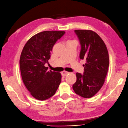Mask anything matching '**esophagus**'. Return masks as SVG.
<instances>
[{"mask_svg":"<svg viewBox=\"0 0 128 128\" xmlns=\"http://www.w3.org/2000/svg\"><path fill=\"white\" fill-rule=\"evenodd\" d=\"M68 73V72H66V71H64V72H62V75L64 76H65Z\"/></svg>","mask_w":128,"mask_h":128,"instance_id":"1","label":"esophagus"}]
</instances>
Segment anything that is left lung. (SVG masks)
<instances>
[{
	"label": "left lung",
	"instance_id": "8db88e82",
	"mask_svg": "<svg viewBox=\"0 0 128 128\" xmlns=\"http://www.w3.org/2000/svg\"><path fill=\"white\" fill-rule=\"evenodd\" d=\"M80 44V58L85 60L83 74L76 72L72 85L75 93L84 98H91L103 86L109 64L108 49L97 33L92 30H76Z\"/></svg>",
	"mask_w": 128,
	"mask_h": 128
}]
</instances>
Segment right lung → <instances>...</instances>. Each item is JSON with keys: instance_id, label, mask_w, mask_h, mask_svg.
I'll return each instance as SVG.
<instances>
[{"instance_id": "1", "label": "right lung", "mask_w": 128, "mask_h": 128, "mask_svg": "<svg viewBox=\"0 0 128 128\" xmlns=\"http://www.w3.org/2000/svg\"><path fill=\"white\" fill-rule=\"evenodd\" d=\"M64 31H45L34 35L22 52L19 64L23 83L31 96L40 101L52 97L61 82V74L48 71L51 52Z\"/></svg>"}]
</instances>
